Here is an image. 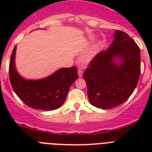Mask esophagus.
I'll return each mask as SVG.
<instances>
[{
  "label": "esophagus",
  "mask_w": 152,
  "mask_h": 152,
  "mask_svg": "<svg viewBox=\"0 0 152 152\" xmlns=\"http://www.w3.org/2000/svg\"><path fill=\"white\" fill-rule=\"evenodd\" d=\"M78 75L80 77H82V76H83V70L78 69Z\"/></svg>",
  "instance_id": "1"
}]
</instances>
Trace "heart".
<instances>
[{
  "label": "heart",
  "mask_w": 152,
  "mask_h": 152,
  "mask_svg": "<svg viewBox=\"0 0 152 152\" xmlns=\"http://www.w3.org/2000/svg\"><path fill=\"white\" fill-rule=\"evenodd\" d=\"M102 45H103V42L102 41L98 42L95 45V46H94V48H93L90 52L88 53V54L86 55L85 59L87 60V61H91V60L92 59L93 57H94V56L96 54V53L99 51V50L102 46Z\"/></svg>",
  "instance_id": "obj_1"
}]
</instances>
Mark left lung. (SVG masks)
<instances>
[{"label": "left lung", "instance_id": "1", "mask_svg": "<svg viewBox=\"0 0 152 152\" xmlns=\"http://www.w3.org/2000/svg\"><path fill=\"white\" fill-rule=\"evenodd\" d=\"M113 38L108 50L99 53L83 72L90 103L102 110L125 102L140 74L139 46L122 31L116 30Z\"/></svg>", "mask_w": 152, "mask_h": 152}]
</instances>
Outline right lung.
Returning a JSON list of instances; mask_svg holds the SVG:
<instances>
[{"label":"right lung","mask_w":152,"mask_h":152,"mask_svg":"<svg viewBox=\"0 0 152 152\" xmlns=\"http://www.w3.org/2000/svg\"><path fill=\"white\" fill-rule=\"evenodd\" d=\"M16 46L9 63V79L15 93L27 106L36 110H53L63 105L71 85L79 78L76 67L62 68L51 76L37 80H25L15 66Z\"/></svg>","instance_id":"1"}]
</instances>
